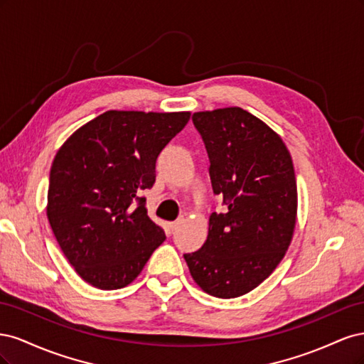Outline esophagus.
I'll use <instances>...</instances> for the list:
<instances>
[{"mask_svg":"<svg viewBox=\"0 0 364 364\" xmlns=\"http://www.w3.org/2000/svg\"><path fill=\"white\" fill-rule=\"evenodd\" d=\"M183 222H185V218H183V217H181V218L176 220V222L168 223V230H170V232H174V230H178Z\"/></svg>","mask_w":364,"mask_h":364,"instance_id":"1","label":"esophagus"}]
</instances>
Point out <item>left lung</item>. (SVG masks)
<instances>
[{"label": "left lung", "instance_id": "left-lung-1", "mask_svg": "<svg viewBox=\"0 0 364 364\" xmlns=\"http://www.w3.org/2000/svg\"><path fill=\"white\" fill-rule=\"evenodd\" d=\"M193 123L226 211L211 214L203 246L183 258L203 291L230 299L269 278L290 246L297 213L293 161L277 132L241 107L196 112Z\"/></svg>", "mask_w": 364, "mask_h": 364}]
</instances>
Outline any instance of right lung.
Here are the masks:
<instances>
[{
	"mask_svg": "<svg viewBox=\"0 0 364 364\" xmlns=\"http://www.w3.org/2000/svg\"><path fill=\"white\" fill-rule=\"evenodd\" d=\"M190 115L107 111L56 153L47 217L63 255L92 287H126L164 243L141 193L155 183L159 153Z\"/></svg>",
	"mask_w": 364,
	"mask_h": 364,
	"instance_id": "1",
	"label": "right lung"
}]
</instances>
